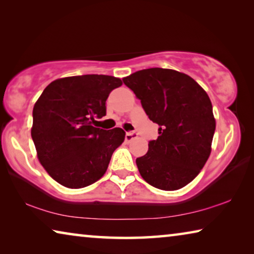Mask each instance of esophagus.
I'll return each instance as SVG.
<instances>
[{
  "mask_svg": "<svg viewBox=\"0 0 254 254\" xmlns=\"http://www.w3.org/2000/svg\"><path fill=\"white\" fill-rule=\"evenodd\" d=\"M136 138V133L135 132H127V133L126 134V141L127 142H130L132 141V140Z\"/></svg>",
  "mask_w": 254,
  "mask_h": 254,
  "instance_id": "obj_1",
  "label": "esophagus"
}]
</instances>
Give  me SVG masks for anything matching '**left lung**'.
I'll return each instance as SVG.
<instances>
[{
    "label": "left lung",
    "instance_id": "8db88e82",
    "mask_svg": "<svg viewBox=\"0 0 254 254\" xmlns=\"http://www.w3.org/2000/svg\"><path fill=\"white\" fill-rule=\"evenodd\" d=\"M148 118L159 126L158 138L135 163L142 179L165 191L182 189L209 158L216 120L202 87L182 72L151 67L123 78Z\"/></svg>",
    "mask_w": 254,
    "mask_h": 254
}]
</instances>
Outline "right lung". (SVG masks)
Wrapping results in <instances>:
<instances>
[{
	"mask_svg": "<svg viewBox=\"0 0 254 254\" xmlns=\"http://www.w3.org/2000/svg\"><path fill=\"white\" fill-rule=\"evenodd\" d=\"M122 83L112 75L66 76L52 81L35 103L31 138L38 160L63 187L81 189L98 181L123 143L121 127L92 126L106 115L108 95Z\"/></svg>",
	"mask_w": 254,
	"mask_h": 254,
	"instance_id": "obj_1",
	"label": "right lung"
}]
</instances>
